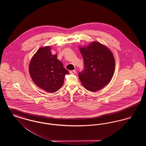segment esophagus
<instances>
[{
    "label": "esophagus",
    "mask_w": 146,
    "mask_h": 146,
    "mask_svg": "<svg viewBox=\"0 0 146 146\" xmlns=\"http://www.w3.org/2000/svg\"><path fill=\"white\" fill-rule=\"evenodd\" d=\"M70 74H75V73H76V70H70Z\"/></svg>",
    "instance_id": "1"
}]
</instances>
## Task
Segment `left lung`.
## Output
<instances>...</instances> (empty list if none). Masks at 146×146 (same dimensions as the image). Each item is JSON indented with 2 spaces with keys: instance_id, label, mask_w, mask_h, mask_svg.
<instances>
[{
  "instance_id": "1",
  "label": "left lung",
  "mask_w": 146,
  "mask_h": 146,
  "mask_svg": "<svg viewBox=\"0 0 146 146\" xmlns=\"http://www.w3.org/2000/svg\"><path fill=\"white\" fill-rule=\"evenodd\" d=\"M84 69L78 73L84 88L91 92L103 88L110 83L115 70V60L111 51L98 42L80 48Z\"/></svg>"
}]
</instances>
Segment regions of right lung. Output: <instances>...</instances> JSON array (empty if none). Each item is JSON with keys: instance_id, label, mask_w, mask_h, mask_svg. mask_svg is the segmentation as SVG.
Segmentation results:
<instances>
[{"instance_id": "obj_1", "label": "right lung", "mask_w": 146, "mask_h": 146, "mask_svg": "<svg viewBox=\"0 0 146 146\" xmlns=\"http://www.w3.org/2000/svg\"><path fill=\"white\" fill-rule=\"evenodd\" d=\"M49 46L41 48L33 56L29 63V74L38 87L48 92H55L63 85L64 78L69 72L62 63L52 55Z\"/></svg>"}]
</instances>
